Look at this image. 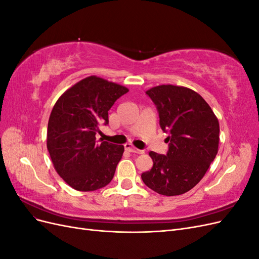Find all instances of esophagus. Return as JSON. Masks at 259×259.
Wrapping results in <instances>:
<instances>
[{
	"label": "esophagus",
	"mask_w": 259,
	"mask_h": 259,
	"mask_svg": "<svg viewBox=\"0 0 259 259\" xmlns=\"http://www.w3.org/2000/svg\"><path fill=\"white\" fill-rule=\"evenodd\" d=\"M125 149H126V150H127L128 152H133V153H138V154L144 153L143 150H139V149H136V148H134V147H132L130 144L125 145Z\"/></svg>",
	"instance_id": "esophagus-1"
}]
</instances>
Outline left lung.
I'll use <instances>...</instances> for the list:
<instances>
[{
    "label": "left lung",
    "instance_id": "obj_1",
    "mask_svg": "<svg viewBox=\"0 0 259 259\" xmlns=\"http://www.w3.org/2000/svg\"><path fill=\"white\" fill-rule=\"evenodd\" d=\"M158 109L160 126L168 134L166 155L150 151V170L142 174L147 187L163 195L191 190L205 175L218 152L219 123L206 101L184 86L159 85L148 90Z\"/></svg>",
    "mask_w": 259,
    "mask_h": 259
}]
</instances>
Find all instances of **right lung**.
<instances>
[{
  "mask_svg": "<svg viewBox=\"0 0 259 259\" xmlns=\"http://www.w3.org/2000/svg\"><path fill=\"white\" fill-rule=\"evenodd\" d=\"M128 90L92 75L67 90L55 104L48 126V149L54 167L79 191H94L111 182L124 147L98 143L108 111Z\"/></svg>",
  "mask_w": 259,
  "mask_h": 259,
  "instance_id": "right-lung-1",
  "label": "right lung"
}]
</instances>
